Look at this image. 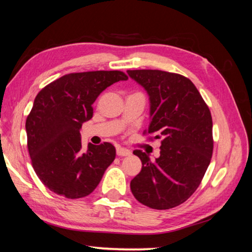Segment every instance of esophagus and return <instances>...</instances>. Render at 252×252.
Returning <instances> with one entry per match:
<instances>
[{
	"mask_svg": "<svg viewBox=\"0 0 252 252\" xmlns=\"http://www.w3.org/2000/svg\"><path fill=\"white\" fill-rule=\"evenodd\" d=\"M117 155L118 156H121V157H126V156H130L131 155V151L126 149V148L118 147L117 148Z\"/></svg>",
	"mask_w": 252,
	"mask_h": 252,
	"instance_id": "obj_1",
	"label": "esophagus"
}]
</instances>
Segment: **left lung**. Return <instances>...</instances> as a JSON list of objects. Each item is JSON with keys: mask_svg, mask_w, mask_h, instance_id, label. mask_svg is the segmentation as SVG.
I'll list each match as a JSON object with an SVG mask.
<instances>
[{"mask_svg": "<svg viewBox=\"0 0 252 252\" xmlns=\"http://www.w3.org/2000/svg\"><path fill=\"white\" fill-rule=\"evenodd\" d=\"M147 92L150 123L147 133L161 139L160 156L151 161L141 150L133 154L141 171L130 183L133 196L156 210L182 204L197 189L213 153L212 117L189 78L156 69L127 70Z\"/></svg>", "mask_w": 252, "mask_h": 252, "instance_id": "8db88e82", "label": "left lung"}]
</instances>
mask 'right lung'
Wrapping results in <instances>:
<instances>
[{"label":"right lung","instance_id":"add662e5","mask_svg":"<svg viewBox=\"0 0 252 252\" xmlns=\"http://www.w3.org/2000/svg\"><path fill=\"white\" fill-rule=\"evenodd\" d=\"M119 70L73 73L39 92L28 115V150L33 169L54 193L67 198L90 195L115 158L109 142L82 149L79 130L93 117L92 104L112 84L126 81Z\"/></svg>","mask_w":252,"mask_h":252}]
</instances>
